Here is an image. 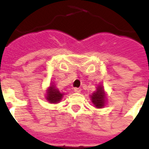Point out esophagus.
I'll use <instances>...</instances> for the list:
<instances>
[{
    "label": "esophagus",
    "mask_w": 149,
    "mask_h": 149,
    "mask_svg": "<svg viewBox=\"0 0 149 149\" xmlns=\"http://www.w3.org/2000/svg\"><path fill=\"white\" fill-rule=\"evenodd\" d=\"M74 92L75 93H81V88H74Z\"/></svg>",
    "instance_id": "1"
}]
</instances>
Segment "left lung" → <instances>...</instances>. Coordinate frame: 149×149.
<instances>
[{
  "label": "left lung",
  "mask_w": 149,
  "mask_h": 149,
  "mask_svg": "<svg viewBox=\"0 0 149 149\" xmlns=\"http://www.w3.org/2000/svg\"><path fill=\"white\" fill-rule=\"evenodd\" d=\"M91 100L97 109H101L104 106L106 101V95L102 85H98L97 88V91H95L91 95Z\"/></svg>",
  "instance_id": "obj_1"
}]
</instances>
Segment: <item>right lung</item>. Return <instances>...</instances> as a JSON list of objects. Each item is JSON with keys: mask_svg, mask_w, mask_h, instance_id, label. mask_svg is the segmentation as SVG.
Segmentation results:
<instances>
[{"mask_svg": "<svg viewBox=\"0 0 149 149\" xmlns=\"http://www.w3.org/2000/svg\"><path fill=\"white\" fill-rule=\"evenodd\" d=\"M64 96V93H61L60 91L56 88L53 84H51L50 87L47 90V96L46 100L52 104H56L61 100L62 97Z\"/></svg>", "mask_w": 149, "mask_h": 149, "instance_id": "1", "label": "right lung"}]
</instances>
